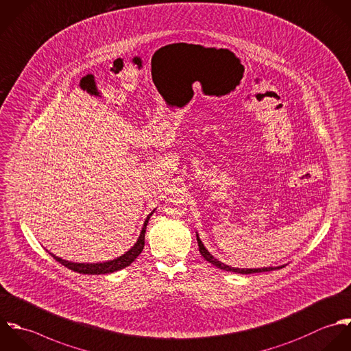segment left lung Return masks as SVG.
<instances>
[{"label": "left lung", "mask_w": 351, "mask_h": 351, "mask_svg": "<svg viewBox=\"0 0 351 351\" xmlns=\"http://www.w3.org/2000/svg\"><path fill=\"white\" fill-rule=\"evenodd\" d=\"M197 237V243H199V250H200V254L211 264H214L217 268L219 269H223V271H230V272H237V274H256V272H267V271H274L276 268H282L285 265H279V267H263V268H237V267H232V265H228L222 261H219L218 258H215L204 246V243L202 242L199 234L196 233Z\"/></svg>", "instance_id": "left-lung-1"}]
</instances>
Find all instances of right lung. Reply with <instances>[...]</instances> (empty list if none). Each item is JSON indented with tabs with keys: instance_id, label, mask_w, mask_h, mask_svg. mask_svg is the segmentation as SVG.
<instances>
[{
	"instance_id": "add662e5",
	"label": "right lung",
	"mask_w": 351,
	"mask_h": 351,
	"mask_svg": "<svg viewBox=\"0 0 351 351\" xmlns=\"http://www.w3.org/2000/svg\"><path fill=\"white\" fill-rule=\"evenodd\" d=\"M155 211V210H154ZM154 211H151L144 223H143V228H141V232L140 235L137 238V241L134 242V245L126 250L123 254H121L119 257H116L113 260H108V261H102V263H73V261H68V260H64L53 253H50L49 250V254H51L53 258H56L58 263H61L62 265H65L66 268L75 271V272H79V274H88V275H101V274H112V272H116L119 271L128 265H130L136 257L141 253L143 247H144V237H145V229H147V223L151 218V215L154 214Z\"/></svg>"
}]
</instances>
